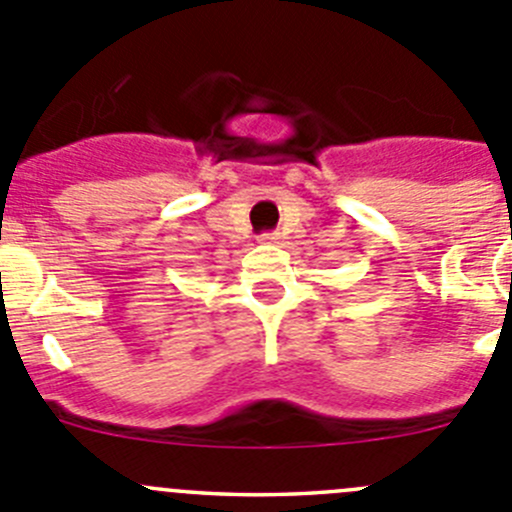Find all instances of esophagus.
<instances>
[{
    "label": "esophagus",
    "mask_w": 512,
    "mask_h": 512,
    "mask_svg": "<svg viewBox=\"0 0 512 512\" xmlns=\"http://www.w3.org/2000/svg\"><path fill=\"white\" fill-rule=\"evenodd\" d=\"M262 245H277L280 242V232H267V235H260Z\"/></svg>",
    "instance_id": "obj_1"
}]
</instances>
